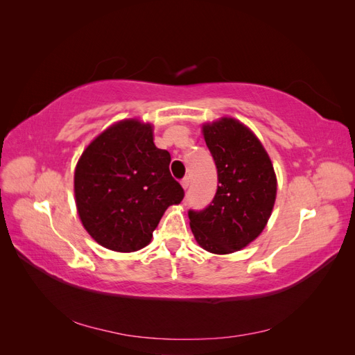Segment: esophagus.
Returning <instances> with one entry per match:
<instances>
[{
	"mask_svg": "<svg viewBox=\"0 0 355 355\" xmlns=\"http://www.w3.org/2000/svg\"><path fill=\"white\" fill-rule=\"evenodd\" d=\"M180 184H182V187H184V189H188V187H189V184H191V180H189L188 176H185L184 179L180 180Z\"/></svg>",
	"mask_w": 355,
	"mask_h": 355,
	"instance_id": "esophagus-1",
	"label": "esophagus"
}]
</instances>
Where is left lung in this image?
Instances as JSON below:
<instances>
[{
  "instance_id": "obj_1",
  "label": "left lung",
  "mask_w": 355,
  "mask_h": 355,
  "mask_svg": "<svg viewBox=\"0 0 355 355\" xmlns=\"http://www.w3.org/2000/svg\"><path fill=\"white\" fill-rule=\"evenodd\" d=\"M218 168V189L201 210L189 209V225L204 250L227 254L259 235L271 216L277 179L262 144L234 118L202 127Z\"/></svg>"
}]
</instances>
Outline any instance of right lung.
<instances>
[{"instance_id": "add662e5", "label": "right lung", "mask_w": 355, "mask_h": 355, "mask_svg": "<svg viewBox=\"0 0 355 355\" xmlns=\"http://www.w3.org/2000/svg\"><path fill=\"white\" fill-rule=\"evenodd\" d=\"M170 154L154 144L153 127L125 120L85 148L73 176L84 228L103 247L136 252L185 192L170 173Z\"/></svg>"}]
</instances>
